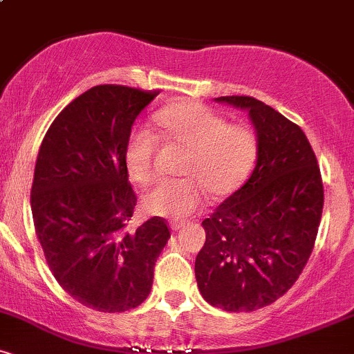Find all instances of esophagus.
Segmentation results:
<instances>
[{
	"label": "esophagus",
	"instance_id": "obj_1",
	"mask_svg": "<svg viewBox=\"0 0 354 354\" xmlns=\"http://www.w3.org/2000/svg\"><path fill=\"white\" fill-rule=\"evenodd\" d=\"M183 226H185V223H183V221H171V223H169V228H171V231L181 230Z\"/></svg>",
	"mask_w": 354,
	"mask_h": 354
}]
</instances>
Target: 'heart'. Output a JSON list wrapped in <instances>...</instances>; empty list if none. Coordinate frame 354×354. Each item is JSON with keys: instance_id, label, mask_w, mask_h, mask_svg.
Returning a JSON list of instances; mask_svg holds the SVG:
<instances>
[{"instance_id": "heart-1", "label": "heart", "mask_w": 354, "mask_h": 354, "mask_svg": "<svg viewBox=\"0 0 354 354\" xmlns=\"http://www.w3.org/2000/svg\"><path fill=\"white\" fill-rule=\"evenodd\" d=\"M165 143L181 146L188 154L181 180L160 181L143 196L146 213L183 219L196 213L206 201V191L221 198L233 193L253 168L258 141L248 126L228 124L200 103H176L154 115ZM158 136L146 126L131 129L124 145L126 171L140 185L156 176L154 154Z\"/></svg>"}]
</instances>
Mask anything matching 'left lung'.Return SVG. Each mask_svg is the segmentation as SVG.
<instances>
[{
	"instance_id": "obj_1",
	"label": "left lung",
	"mask_w": 354,
	"mask_h": 354,
	"mask_svg": "<svg viewBox=\"0 0 354 354\" xmlns=\"http://www.w3.org/2000/svg\"><path fill=\"white\" fill-rule=\"evenodd\" d=\"M218 103L246 109L258 154L248 181L203 221L194 274L203 298L225 311H254L293 286L315 246L323 181L298 124L251 96Z\"/></svg>"
}]
</instances>
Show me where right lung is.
Listing matches in <instances>:
<instances>
[{
	"label": "right lung",
	"instance_id": "obj_1",
	"mask_svg": "<svg viewBox=\"0 0 354 354\" xmlns=\"http://www.w3.org/2000/svg\"><path fill=\"white\" fill-rule=\"evenodd\" d=\"M158 91L100 84L73 100L46 131L35 166L31 213L59 286L84 306H140L171 234L153 216L124 231L136 194L124 165L126 138Z\"/></svg>",
	"mask_w": 354,
	"mask_h": 354
}]
</instances>
